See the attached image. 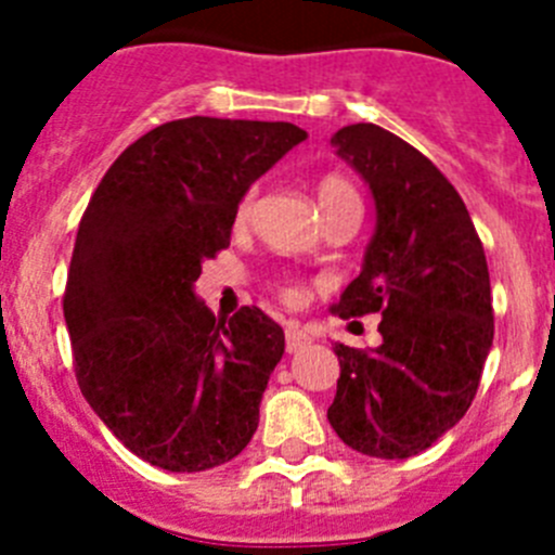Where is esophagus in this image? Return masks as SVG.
<instances>
[{
	"label": "esophagus",
	"mask_w": 555,
	"mask_h": 555,
	"mask_svg": "<svg viewBox=\"0 0 555 555\" xmlns=\"http://www.w3.org/2000/svg\"><path fill=\"white\" fill-rule=\"evenodd\" d=\"M311 345V336L302 333L300 327H286V350L288 352H300L302 347Z\"/></svg>",
	"instance_id": "esophagus-1"
}]
</instances>
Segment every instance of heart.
Segmentation results:
<instances>
[{
  "mask_svg": "<svg viewBox=\"0 0 555 555\" xmlns=\"http://www.w3.org/2000/svg\"><path fill=\"white\" fill-rule=\"evenodd\" d=\"M317 199H320V208L327 210V208H336V205L341 203H356L358 194L345 178L327 175V178H322L320 185H317ZM253 203H255V189H249L242 197V203H238V208H235V219H238V222H247L249 214H253ZM281 297L288 302V306H297V302L302 300V292L297 286H288L286 283V286H281Z\"/></svg>",
  "mask_w": 555,
  "mask_h": 555,
  "instance_id": "obj_1",
  "label": "heart"
}]
</instances>
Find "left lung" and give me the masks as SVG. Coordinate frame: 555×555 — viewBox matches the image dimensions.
<instances>
[{
    "label": "left lung",
    "instance_id": "left-lung-1",
    "mask_svg": "<svg viewBox=\"0 0 555 555\" xmlns=\"http://www.w3.org/2000/svg\"><path fill=\"white\" fill-rule=\"evenodd\" d=\"M370 185L375 233L333 311L380 313L375 350L336 345L327 409L347 448L372 459L423 453L467 414L494 338L483 244L459 191L423 152L377 125L331 139Z\"/></svg>",
    "mask_w": 555,
    "mask_h": 555
}]
</instances>
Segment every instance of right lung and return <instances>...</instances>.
I'll return each instance as SVG.
<instances>
[{"mask_svg":"<svg viewBox=\"0 0 555 555\" xmlns=\"http://www.w3.org/2000/svg\"><path fill=\"white\" fill-rule=\"evenodd\" d=\"M308 132L288 121H166L105 171L77 228L63 317L77 384L130 453L169 473L235 459L286 336L261 308L217 320L194 294L235 208Z\"/></svg>","mask_w":555,"mask_h":555,"instance_id":"right-lung-1","label":"right lung"}]
</instances>
